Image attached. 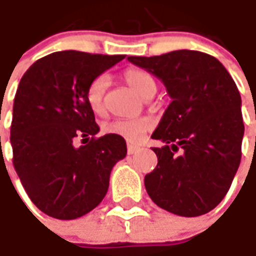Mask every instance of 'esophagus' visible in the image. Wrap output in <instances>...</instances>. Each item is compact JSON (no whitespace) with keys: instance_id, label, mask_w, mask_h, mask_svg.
Listing matches in <instances>:
<instances>
[{"instance_id":"obj_1","label":"esophagus","mask_w":256,"mask_h":256,"mask_svg":"<svg viewBox=\"0 0 256 256\" xmlns=\"http://www.w3.org/2000/svg\"><path fill=\"white\" fill-rule=\"evenodd\" d=\"M138 150H139V148H138V146H134V144H128V148H126L128 154H135Z\"/></svg>"}]
</instances>
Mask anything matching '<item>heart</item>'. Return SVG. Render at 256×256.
<instances>
[{"label": "heart", "mask_w": 256, "mask_h": 256, "mask_svg": "<svg viewBox=\"0 0 256 256\" xmlns=\"http://www.w3.org/2000/svg\"><path fill=\"white\" fill-rule=\"evenodd\" d=\"M125 82L131 86L136 94L143 98H150L157 90L156 81L148 73L140 68H128L124 74ZM108 88V77L98 76L92 80L85 92V99L92 112L102 113L104 110V94ZM153 126V120L150 117H138V118H114L106 121L102 125L103 134L116 135L125 139L126 142L136 143Z\"/></svg>", "instance_id": "heart-1"}]
</instances>
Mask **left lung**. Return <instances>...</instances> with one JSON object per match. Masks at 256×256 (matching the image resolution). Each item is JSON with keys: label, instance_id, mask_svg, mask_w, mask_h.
I'll use <instances>...</instances> for the list:
<instances>
[{"label": "left lung", "instance_id": "left-lung-1", "mask_svg": "<svg viewBox=\"0 0 256 256\" xmlns=\"http://www.w3.org/2000/svg\"><path fill=\"white\" fill-rule=\"evenodd\" d=\"M166 85L172 102L152 138L157 166L144 176L150 198L180 216H200L229 192L241 160V96L220 62L198 50L130 56ZM180 154H175L178 148Z\"/></svg>", "mask_w": 256, "mask_h": 256}]
</instances>
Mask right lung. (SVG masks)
<instances>
[{"label":"right lung","mask_w":256,"mask_h":256,"mask_svg":"<svg viewBox=\"0 0 256 256\" xmlns=\"http://www.w3.org/2000/svg\"><path fill=\"white\" fill-rule=\"evenodd\" d=\"M125 55L55 52L22 77L10 125L14 166L30 200L52 218L76 219L100 204L110 172L126 156L122 138H95L99 125L85 99L92 80ZM84 144L77 148L75 139Z\"/></svg>","instance_id":"add662e5"}]
</instances>
